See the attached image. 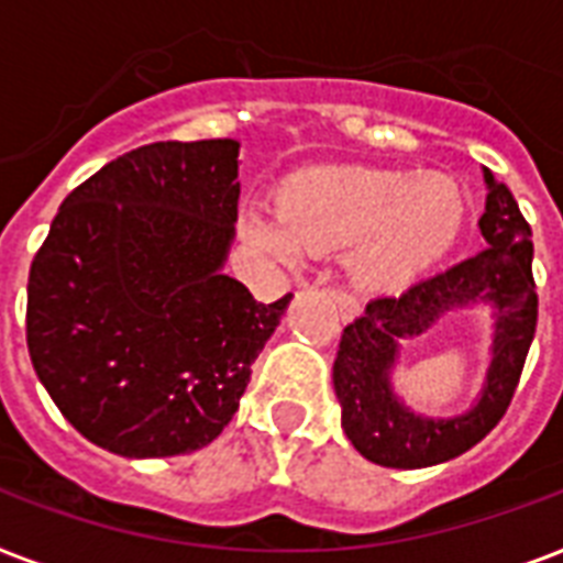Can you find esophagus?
I'll use <instances>...</instances> for the list:
<instances>
[{
    "mask_svg": "<svg viewBox=\"0 0 563 563\" xmlns=\"http://www.w3.org/2000/svg\"><path fill=\"white\" fill-rule=\"evenodd\" d=\"M324 291L335 300V307H339V316H342L344 321H353V318L360 316V303H356V298H353L351 291L339 289V286H333V289H324Z\"/></svg>",
    "mask_w": 563,
    "mask_h": 563,
    "instance_id": "obj_1",
    "label": "esophagus"
}]
</instances>
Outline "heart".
<instances>
[{
    "label": "heart",
    "instance_id": "1",
    "mask_svg": "<svg viewBox=\"0 0 563 563\" xmlns=\"http://www.w3.org/2000/svg\"><path fill=\"white\" fill-rule=\"evenodd\" d=\"M464 212V189L450 175L344 166L295 178L280 207L251 203L242 233L283 265L300 263L309 251L356 245L353 268L362 280L394 289L453 247Z\"/></svg>",
    "mask_w": 563,
    "mask_h": 563
}]
</instances>
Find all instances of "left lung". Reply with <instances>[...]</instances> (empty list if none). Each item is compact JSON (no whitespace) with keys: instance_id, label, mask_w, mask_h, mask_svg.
Instances as JSON below:
<instances>
[{"instance_id":"left-lung-1","label":"left lung","mask_w":563,"mask_h":563,"mask_svg":"<svg viewBox=\"0 0 563 563\" xmlns=\"http://www.w3.org/2000/svg\"><path fill=\"white\" fill-rule=\"evenodd\" d=\"M488 201L479 219L485 247L446 272L379 295L344 327L333 362L342 429L368 462L383 467H432L476 446L506 415L538 327L532 277V228L506 184L485 169ZM467 306L495 312L492 368L481 400L455 419L415 416L393 394L390 371L399 342L426 332L438 317Z\"/></svg>"}]
</instances>
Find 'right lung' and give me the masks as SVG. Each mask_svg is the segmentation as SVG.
Listing matches in <instances>:
<instances>
[{
	"label": "right lung",
	"instance_id": "obj_1",
	"mask_svg": "<svg viewBox=\"0 0 563 563\" xmlns=\"http://www.w3.org/2000/svg\"><path fill=\"white\" fill-rule=\"evenodd\" d=\"M239 143H152L66 195L29 272L31 365L101 450H201L236 415L291 295L256 303L221 272Z\"/></svg>",
	"mask_w": 563,
	"mask_h": 563
}]
</instances>
